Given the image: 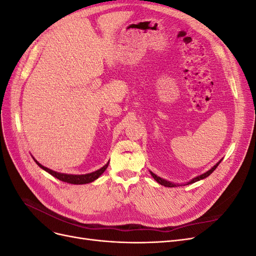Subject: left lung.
Returning <instances> with one entry per match:
<instances>
[{"label":"left lung","mask_w":256,"mask_h":256,"mask_svg":"<svg viewBox=\"0 0 256 256\" xmlns=\"http://www.w3.org/2000/svg\"><path fill=\"white\" fill-rule=\"evenodd\" d=\"M220 162H221V160L218 162V164H216L214 166H212L210 170H209L208 172H206V173H204V174H202V175H200V176H198V177H196V178H193V180H191V182H189L188 184H193V182H198V180H204V178H206L207 176H209L210 175L214 170L216 168V166H218L219 164H220ZM150 174H152V176L154 177V180H156L157 182H159L160 184H162V186H164V187H171V188H173V187H177V186L175 184H172V182H166V180H162V178H160L159 176H157L156 174H154L152 172H150Z\"/></svg>","instance_id":"1"}]
</instances>
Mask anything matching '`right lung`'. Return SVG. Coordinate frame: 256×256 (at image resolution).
I'll list each match as a JSON object with an SVG mask.
<instances>
[{
	"label": "right lung",
	"instance_id": "obj_1",
	"mask_svg": "<svg viewBox=\"0 0 256 256\" xmlns=\"http://www.w3.org/2000/svg\"><path fill=\"white\" fill-rule=\"evenodd\" d=\"M36 164L40 166L42 170H44L46 172H48L49 174H51L52 176L56 177L58 180H62V182H69V184H88V182H94L95 180H97V178L102 175L104 171L106 168H108V166H109V162L108 164L102 166V168L97 170V171L92 172V173H88V174H84V175H69V174H63V173H58V172H54L52 171V170L46 168L44 166H42L40 164H38V162L35 160Z\"/></svg>",
	"mask_w": 256,
	"mask_h": 256
}]
</instances>
